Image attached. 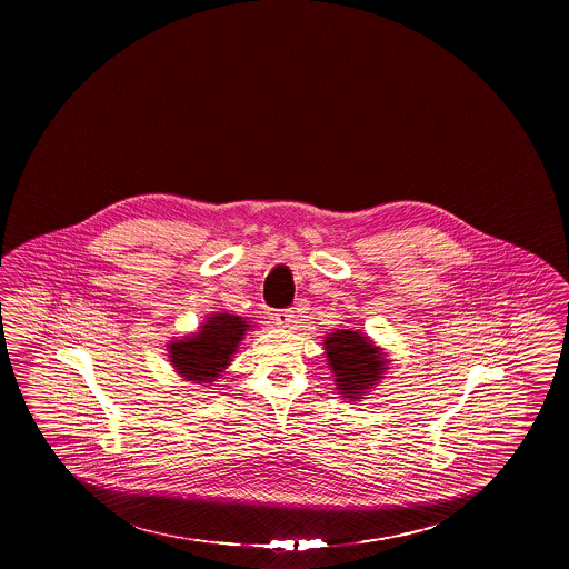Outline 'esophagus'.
I'll use <instances>...</instances> for the list:
<instances>
[{
    "mask_svg": "<svg viewBox=\"0 0 569 569\" xmlns=\"http://www.w3.org/2000/svg\"><path fill=\"white\" fill-rule=\"evenodd\" d=\"M272 320L279 326H290L295 322V311L292 309H279L272 313Z\"/></svg>",
    "mask_w": 569,
    "mask_h": 569,
    "instance_id": "34e87169",
    "label": "esophagus"
}]
</instances>
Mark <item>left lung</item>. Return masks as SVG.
<instances>
[{"instance_id":"left-lung-1","label":"left lung","mask_w":569,"mask_h":569,"mask_svg":"<svg viewBox=\"0 0 569 569\" xmlns=\"http://www.w3.org/2000/svg\"><path fill=\"white\" fill-rule=\"evenodd\" d=\"M326 353L335 371L337 386L350 399L360 397L378 381L386 360L365 335L353 330H337L326 337Z\"/></svg>"}]
</instances>
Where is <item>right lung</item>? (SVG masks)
<instances>
[{"label":"right lung","instance_id":"1","mask_svg":"<svg viewBox=\"0 0 569 569\" xmlns=\"http://www.w3.org/2000/svg\"><path fill=\"white\" fill-rule=\"evenodd\" d=\"M247 322L239 316L216 313L200 332L170 346V358L183 378L196 383H209L217 378L237 352L243 339Z\"/></svg>","mask_w":569,"mask_h":569}]
</instances>
